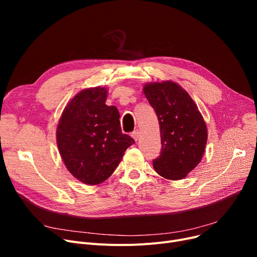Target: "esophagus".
I'll use <instances>...</instances> for the list:
<instances>
[{"instance_id": "esophagus-1", "label": "esophagus", "mask_w": 257, "mask_h": 257, "mask_svg": "<svg viewBox=\"0 0 257 257\" xmlns=\"http://www.w3.org/2000/svg\"><path fill=\"white\" fill-rule=\"evenodd\" d=\"M131 137L134 139V141H138L140 139V131L139 130L133 131L132 134H131Z\"/></svg>"}]
</instances>
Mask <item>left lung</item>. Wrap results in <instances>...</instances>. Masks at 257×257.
<instances>
[{
  "instance_id": "8db88e82",
  "label": "left lung",
  "mask_w": 257,
  "mask_h": 257,
  "mask_svg": "<svg viewBox=\"0 0 257 257\" xmlns=\"http://www.w3.org/2000/svg\"><path fill=\"white\" fill-rule=\"evenodd\" d=\"M145 96L156 112L161 137L160 155L153 159L157 174L180 180L203 156L207 128L190 94L172 81L148 83Z\"/></svg>"
}]
</instances>
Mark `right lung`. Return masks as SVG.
Listing matches in <instances>:
<instances>
[{"label": "right lung", "instance_id": "1", "mask_svg": "<svg viewBox=\"0 0 257 257\" xmlns=\"http://www.w3.org/2000/svg\"><path fill=\"white\" fill-rule=\"evenodd\" d=\"M107 89L93 87L77 93L66 105L56 131L57 145L67 170L89 185L114 172L134 140L120 129L115 106L105 104Z\"/></svg>", "mask_w": 257, "mask_h": 257}]
</instances>
